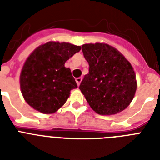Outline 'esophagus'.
I'll return each mask as SVG.
<instances>
[{"label": "esophagus", "instance_id": "1", "mask_svg": "<svg viewBox=\"0 0 160 160\" xmlns=\"http://www.w3.org/2000/svg\"><path fill=\"white\" fill-rule=\"evenodd\" d=\"M81 80H82V78H80V77L76 78V79H75V81H76V83H77L78 86H80V83H81Z\"/></svg>", "mask_w": 160, "mask_h": 160}]
</instances>
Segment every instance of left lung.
<instances>
[{
	"mask_svg": "<svg viewBox=\"0 0 160 160\" xmlns=\"http://www.w3.org/2000/svg\"><path fill=\"white\" fill-rule=\"evenodd\" d=\"M82 51L90 69L79 88L91 109L101 115L123 111L130 105L137 89L130 62L106 43L84 44Z\"/></svg>",
	"mask_w": 160,
	"mask_h": 160,
	"instance_id": "left-lung-1",
	"label": "left lung"
}]
</instances>
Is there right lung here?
<instances>
[{
	"label": "right lung",
	"instance_id": "obj_1",
	"mask_svg": "<svg viewBox=\"0 0 160 160\" xmlns=\"http://www.w3.org/2000/svg\"><path fill=\"white\" fill-rule=\"evenodd\" d=\"M81 46L49 41L35 49L21 69L20 86L27 104L43 114H53L64 105L70 90L77 88L65 63Z\"/></svg>",
	"mask_w": 160,
	"mask_h": 160
}]
</instances>
